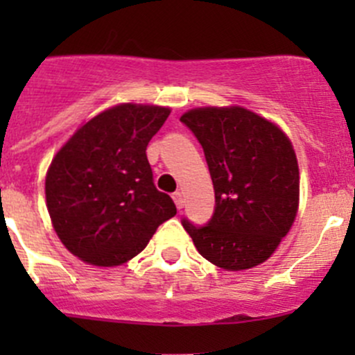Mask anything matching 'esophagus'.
<instances>
[{
    "label": "esophagus",
    "instance_id": "esophagus-1",
    "mask_svg": "<svg viewBox=\"0 0 355 355\" xmlns=\"http://www.w3.org/2000/svg\"><path fill=\"white\" fill-rule=\"evenodd\" d=\"M173 200H175V204H177L178 209H182V207H184L185 200H184V194H182V192H175Z\"/></svg>",
    "mask_w": 355,
    "mask_h": 355
}]
</instances>
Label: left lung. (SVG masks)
Masks as SVG:
<instances>
[{
  "label": "left lung",
  "mask_w": 355,
  "mask_h": 355,
  "mask_svg": "<svg viewBox=\"0 0 355 355\" xmlns=\"http://www.w3.org/2000/svg\"><path fill=\"white\" fill-rule=\"evenodd\" d=\"M202 146L214 187L206 225H182L199 254L230 271L264 263L288 234L299 206V166L288 137L239 106L191 110L180 118Z\"/></svg>",
  "instance_id": "8db88e82"
}]
</instances>
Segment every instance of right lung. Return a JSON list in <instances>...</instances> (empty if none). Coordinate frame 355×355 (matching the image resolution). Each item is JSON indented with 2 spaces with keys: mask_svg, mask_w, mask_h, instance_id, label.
I'll list each match as a JSON object with an SVG mask.
<instances>
[{
  "mask_svg": "<svg viewBox=\"0 0 355 355\" xmlns=\"http://www.w3.org/2000/svg\"><path fill=\"white\" fill-rule=\"evenodd\" d=\"M170 110L120 105L78 128L46 175V202L60 241L96 266L137 256L156 228L177 214L159 192L146 148Z\"/></svg>",
  "mask_w": 355,
  "mask_h": 355,
  "instance_id": "obj_1",
  "label": "right lung"
}]
</instances>
